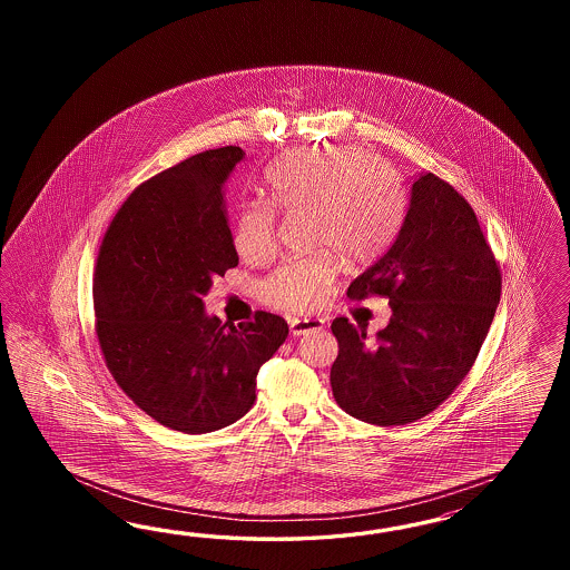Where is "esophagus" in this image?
<instances>
[{
    "instance_id": "esophagus-1",
    "label": "esophagus",
    "mask_w": 570,
    "mask_h": 570,
    "mask_svg": "<svg viewBox=\"0 0 570 570\" xmlns=\"http://www.w3.org/2000/svg\"><path fill=\"white\" fill-rule=\"evenodd\" d=\"M322 328H324L322 320H311V317L291 320V332H293L294 336H303V334H309V332Z\"/></svg>"
}]
</instances>
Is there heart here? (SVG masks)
<instances>
[{
    "mask_svg": "<svg viewBox=\"0 0 570 570\" xmlns=\"http://www.w3.org/2000/svg\"><path fill=\"white\" fill-rule=\"evenodd\" d=\"M267 203L244 205L232 242L242 261L263 265L276 257L277 215H309L305 259L277 267L261 286L267 305L309 313L328 301L341 259L365 265L379 259L397 234L403 194L386 165L360 148L322 146L284 156L265 173Z\"/></svg>",
    "mask_w": 570,
    "mask_h": 570,
    "instance_id": "1",
    "label": "heart"
}]
</instances>
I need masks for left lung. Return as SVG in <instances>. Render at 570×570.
<instances>
[{
  "mask_svg": "<svg viewBox=\"0 0 570 570\" xmlns=\"http://www.w3.org/2000/svg\"><path fill=\"white\" fill-rule=\"evenodd\" d=\"M346 294L386 296L393 317L372 343L346 317L332 322L334 399L367 424L401 426L434 412L466 379L500 303L501 272L466 198L420 173L397 238Z\"/></svg>",
  "mask_w": 570,
  "mask_h": 570,
  "instance_id": "left-lung-1",
  "label": "left lung"
}]
</instances>
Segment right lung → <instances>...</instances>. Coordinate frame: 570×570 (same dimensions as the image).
Here are the masks:
<instances>
[{
    "label": "right lung",
    "instance_id": "1",
    "mask_svg": "<svg viewBox=\"0 0 570 570\" xmlns=\"http://www.w3.org/2000/svg\"><path fill=\"white\" fill-rule=\"evenodd\" d=\"M240 146L207 150L139 184L104 234L94 267L96 336L122 393L173 431L234 424L288 324L257 311L238 326L208 317L213 277L238 265L224 184Z\"/></svg>",
    "mask_w": 570,
    "mask_h": 570
}]
</instances>
